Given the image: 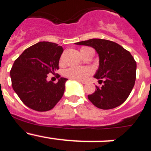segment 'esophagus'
Wrapping results in <instances>:
<instances>
[{
  "mask_svg": "<svg viewBox=\"0 0 151 151\" xmlns=\"http://www.w3.org/2000/svg\"><path fill=\"white\" fill-rule=\"evenodd\" d=\"M79 82L82 83L83 85H85V84H86V82H85V81H79Z\"/></svg>",
  "mask_w": 151,
  "mask_h": 151,
  "instance_id": "1",
  "label": "esophagus"
}]
</instances>
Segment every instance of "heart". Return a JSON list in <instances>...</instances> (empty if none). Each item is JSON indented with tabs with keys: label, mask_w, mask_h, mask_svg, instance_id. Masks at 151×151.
I'll return each mask as SVG.
<instances>
[{
	"label": "heart",
	"mask_w": 151,
	"mask_h": 151,
	"mask_svg": "<svg viewBox=\"0 0 151 151\" xmlns=\"http://www.w3.org/2000/svg\"><path fill=\"white\" fill-rule=\"evenodd\" d=\"M89 49L88 47H82L81 49V51ZM92 69L85 66V67H71L65 70L64 72V76L67 78H72V79L76 80H84L87 78L88 76H90L92 73Z\"/></svg>",
	"instance_id": "heart-1"
}]
</instances>
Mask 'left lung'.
Wrapping results in <instances>:
<instances>
[{
  "mask_svg": "<svg viewBox=\"0 0 151 151\" xmlns=\"http://www.w3.org/2000/svg\"><path fill=\"white\" fill-rule=\"evenodd\" d=\"M91 47L99 56V66L94 77L104 83L96 86L94 93L88 96L95 106L109 110L121 105L128 98L134 85L136 62L121 45L108 40L93 38L75 43Z\"/></svg>",
  "mask_w": 151,
  "mask_h": 151,
  "instance_id": "8db88e82",
  "label": "left lung"
}]
</instances>
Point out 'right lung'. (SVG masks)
<instances>
[{"mask_svg":"<svg viewBox=\"0 0 151 151\" xmlns=\"http://www.w3.org/2000/svg\"><path fill=\"white\" fill-rule=\"evenodd\" d=\"M63 49L57 44L40 41L29 47L15 60L10 70L12 87L28 107L44 112L51 110L61 99L67 78L47 82L49 73L59 69Z\"/></svg>","mask_w":151,"mask_h":151,"instance_id":"right-lung-1","label":"right lung"}]
</instances>
